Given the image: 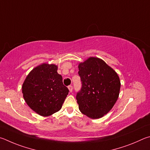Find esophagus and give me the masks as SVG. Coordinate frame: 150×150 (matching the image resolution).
<instances>
[{
  "label": "esophagus",
  "instance_id": "esophagus-1",
  "mask_svg": "<svg viewBox=\"0 0 150 150\" xmlns=\"http://www.w3.org/2000/svg\"><path fill=\"white\" fill-rule=\"evenodd\" d=\"M68 90H69L70 92H72V90H73L72 86H68Z\"/></svg>",
  "mask_w": 150,
  "mask_h": 150
}]
</instances>
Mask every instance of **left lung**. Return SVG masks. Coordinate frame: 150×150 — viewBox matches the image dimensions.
<instances>
[{
    "label": "left lung",
    "instance_id": "left-lung-1",
    "mask_svg": "<svg viewBox=\"0 0 150 150\" xmlns=\"http://www.w3.org/2000/svg\"><path fill=\"white\" fill-rule=\"evenodd\" d=\"M78 68L82 81V88L76 95L80 111L91 119H99L111 111L119 98V76L97 57H90L80 62Z\"/></svg>",
    "mask_w": 150,
    "mask_h": 150
}]
</instances>
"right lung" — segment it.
I'll return each mask as SVG.
<instances>
[{"label": "right lung", "mask_w": 150, "mask_h": 150, "mask_svg": "<svg viewBox=\"0 0 150 150\" xmlns=\"http://www.w3.org/2000/svg\"><path fill=\"white\" fill-rule=\"evenodd\" d=\"M57 65L43 63L29 73L22 85V93L28 105L43 117L61 109L69 92L57 72Z\"/></svg>", "instance_id": "obj_1"}]
</instances>
